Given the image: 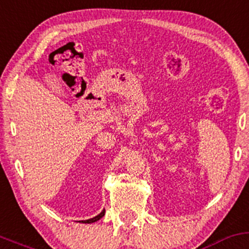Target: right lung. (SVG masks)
<instances>
[{"mask_svg": "<svg viewBox=\"0 0 249 249\" xmlns=\"http://www.w3.org/2000/svg\"><path fill=\"white\" fill-rule=\"evenodd\" d=\"M104 213H106V211H104V210H102V211H101V213H98V215H97V216H95V217L90 218V220H85V221H79V222H82V223H93V222H96V221L101 220V218H102V217H103V216H104Z\"/></svg>", "mask_w": 249, "mask_h": 249, "instance_id": "right-lung-1", "label": "right lung"}]
</instances>
